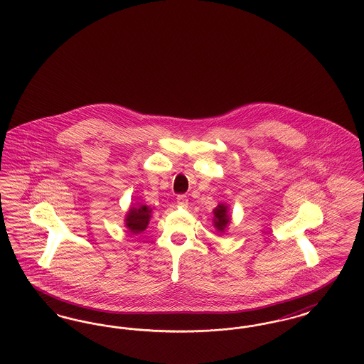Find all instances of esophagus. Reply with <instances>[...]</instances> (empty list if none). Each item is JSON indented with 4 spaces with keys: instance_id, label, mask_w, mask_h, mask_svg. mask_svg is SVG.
<instances>
[{
    "instance_id": "obj_1",
    "label": "esophagus",
    "mask_w": 364,
    "mask_h": 364,
    "mask_svg": "<svg viewBox=\"0 0 364 364\" xmlns=\"http://www.w3.org/2000/svg\"><path fill=\"white\" fill-rule=\"evenodd\" d=\"M177 203L183 208L188 206V196L187 195H177Z\"/></svg>"
}]
</instances>
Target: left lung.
I'll list each match as a JSON object with an SVG mask.
<instances>
[{
	"label": "left lung",
	"instance_id": "1",
	"mask_svg": "<svg viewBox=\"0 0 364 364\" xmlns=\"http://www.w3.org/2000/svg\"><path fill=\"white\" fill-rule=\"evenodd\" d=\"M225 205H218L217 208H214V225L218 230H224L228 223H229V215L226 211Z\"/></svg>",
	"mask_w": 364,
	"mask_h": 364
}]
</instances>
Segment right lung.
<instances>
[{
    "label": "right lung",
    "instance_id": "right-lung-1",
    "mask_svg": "<svg viewBox=\"0 0 364 364\" xmlns=\"http://www.w3.org/2000/svg\"><path fill=\"white\" fill-rule=\"evenodd\" d=\"M150 214L151 210L144 205H139L138 208H131L125 218V225L129 229V232L140 233L149 225Z\"/></svg>",
    "mask_w": 364,
    "mask_h": 364
}]
</instances>
